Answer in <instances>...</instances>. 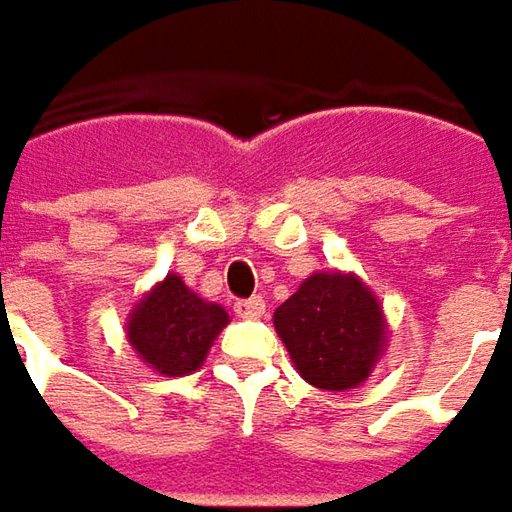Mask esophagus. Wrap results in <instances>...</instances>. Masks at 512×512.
I'll return each instance as SVG.
<instances>
[{
  "label": "esophagus",
  "instance_id": "34e87169",
  "mask_svg": "<svg viewBox=\"0 0 512 512\" xmlns=\"http://www.w3.org/2000/svg\"><path fill=\"white\" fill-rule=\"evenodd\" d=\"M238 317H246V320H257V317H263L266 314V303L260 300V297H249V300H240L238 306Z\"/></svg>",
  "mask_w": 512,
  "mask_h": 512
}]
</instances>
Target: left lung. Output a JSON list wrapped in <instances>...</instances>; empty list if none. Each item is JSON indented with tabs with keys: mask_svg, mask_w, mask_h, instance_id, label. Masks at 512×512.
Here are the masks:
<instances>
[{
	"mask_svg": "<svg viewBox=\"0 0 512 512\" xmlns=\"http://www.w3.org/2000/svg\"><path fill=\"white\" fill-rule=\"evenodd\" d=\"M274 331L297 374L320 391L360 388L388 348L379 297L354 272H314L283 306Z\"/></svg>",
	"mask_w": 512,
	"mask_h": 512,
	"instance_id": "obj_1",
	"label": "left lung"
}]
</instances>
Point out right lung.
I'll use <instances>...</instances> for the list:
<instances>
[{
	"label": "right lung",
	"mask_w": 512,
	"mask_h": 512,
	"mask_svg": "<svg viewBox=\"0 0 512 512\" xmlns=\"http://www.w3.org/2000/svg\"><path fill=\"white\" fill-rule=\"evenodd\" d=\"M226 326L229 314L223 306L203 300L178 274L169 272L135 300L124 334L138 360L152 371L186 377L201 368Z\"/></svg>",
	"instance_id": "obj_1"
}]
</instances>
